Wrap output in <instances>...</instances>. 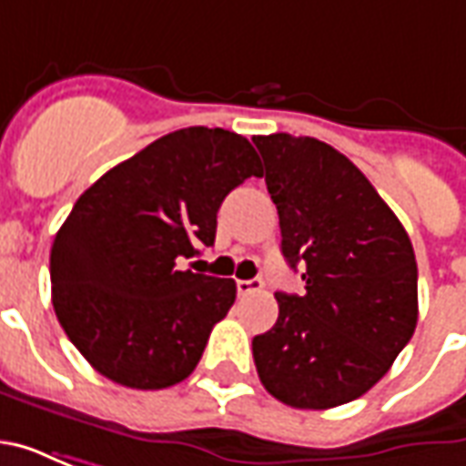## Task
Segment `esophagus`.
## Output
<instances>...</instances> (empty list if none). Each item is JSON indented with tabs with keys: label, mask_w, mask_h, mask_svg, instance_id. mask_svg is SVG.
<instances>
[{
	"label": "esophagus",
	"mask_w": 466,
	"mask_h": 466,
	"mask_svg": "<svg viewBox=\"0 0 466 466\" xmlns=\"http://www.w3.org/2000/svg\"><path fill=\"white\" fill-rule=\"evenodd\" d=\"M257 289H262V282H259V279H237V292L242 294V297L257 292Z\"/></svg>",
	"instance_id": "34e87169"
}]
</instances>
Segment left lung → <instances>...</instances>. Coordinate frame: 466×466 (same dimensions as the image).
<instances>
[{"label":"left lung","mask_w":466,"mask_h":466,"mask_svg":"<svg viewBox=\"0 0 466 466\" xmlns=\"http://www.w3.org/2000/svg\"><path fill=\"white\" fill-rule=\"evenodd\" d=\"M304 294L277 292L279 317L252 339L264 390L297 410L357 400L390 371L417 327V259L370 179L314 137H254Z\"/></svg>","instance_id":"left-lung-1"}]
</instances>
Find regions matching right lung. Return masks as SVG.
Here are the masks:
<instances>
[{
    "instance_id": "1",
    "label": "right lung",
    "mask_w": 466,
    "mask_h": 466,
    "mask_svg": "<svg viewBox=\"0 0 466 466\" xmlns=\"http://www.w3.org/2000/svg\"><path fill=\"white\" fill-rule=\"evenodd\" d=\"M262 177L242 134H164L86 189L52 244V304L76 350L106 380L164 390L202 360L237 299L234 279L179 269L212 247L224 197Z\"/></svg>"
}]
</instances>
